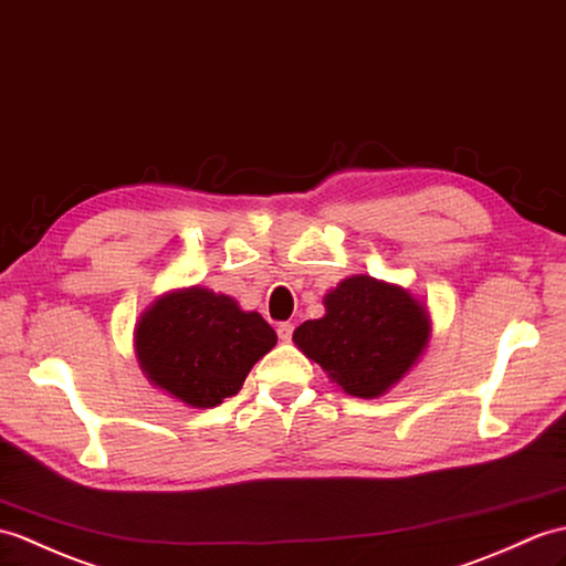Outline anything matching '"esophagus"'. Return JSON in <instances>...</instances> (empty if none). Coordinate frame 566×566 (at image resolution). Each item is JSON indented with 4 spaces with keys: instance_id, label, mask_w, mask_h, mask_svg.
I'll list each match as a JSON object with an SVG mask.
<instances>
[{
    "instance_id": "obj_1",
    "label": "esophagus",
    "mask_w": 566,
    "mask_h": 566,
    "mask_svg": "<svg viewBox=\"0 0 566 566\" xmlns=\"http://www.w3.org/2000/svg\"><path fill=\"white\" fill-rule=\"evenodd\" d=\"M277 335H280L282 343H289V339H292V335H294V325L292 323H280Z\"/></svg>"
}]
</instances>
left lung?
Listing matches in <instances>:
<instances>
[{
  "label": "left lung",
  "mask_w": 566,
  "mask_h": 566,
  "mask_svg": "<svg viewBox=\"0 0 566 566\" xmlns=\"http://www.w3.org/2000/svg\"><path fill=\"white\" fill-rule=\"evenodd\" d=\"M429 321L400 286L357 274L325 296V315L301 323L294 343L337 386L376 398L407 374L427 347Z\"/></svg>",
  "instance_id": "8db88e82"
}]
</instances>
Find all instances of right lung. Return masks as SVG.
<instances>
[{
    "label": "right lung",
    "instance_id": "1",
    "mask_svg": "<svg viewBox=\"0 0 566 566\" xmlns=\"http://www.w3.org/2000/svg\"><path fill=\"white\" fill-rule=\"evenodd\" d=\"M277 345L260 313L227 294L190 286L161 296L137 325V357L147 378L192 407L235 396L253 364Z\"/></svg>",
    "mask_w": 566,
    "mask_h": 566
}]
</instances>
